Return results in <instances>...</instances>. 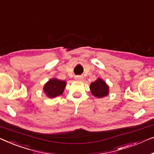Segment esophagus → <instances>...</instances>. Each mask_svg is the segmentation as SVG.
<instances>
[{"label":"esophagus","mask_w":154,"mask_h":154,"mask_svg":"<svg viewBox=\"0 0 154 154\" xmlns=\"http://www.w3.org/2000/svg\"><path fill=\"white\" fill-rule=\"evenodd\" d=\"M75 79L76 80H79V81H82V80H83L84 77L83 76H79V75H78V76H75Z\"/></svg>","instance_id":"1"}]
</instances>
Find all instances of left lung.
Listing matches in <instances>:
<instances>
[{
	"label": "left lung",
	"instance_id": "obj_1",
	"mask_svg": "<svg viewBox=\"0 0 154 154\" xmlns=\"http://www.w3.org/2000/svg\"><path fill=\"white\" fill-rule=\"evenodd\" d=\"M90 90L93 96L98 98H102L109 94V88L103 79L98 77L90 84Z\"/></svg>",
	"mask_w": 154,
	"mask_h": 154
}]
</instances>
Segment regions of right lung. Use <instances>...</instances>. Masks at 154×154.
Listing matches in <instances>:
<instances>
[{
    "label": "right lung",
    "instance_id": "1",
    "mask_svg": "<svg viewBox=\"0 0 154 154\" xmlns=\"http://www.w3.org/2000/svg\"><path fill=\"white\" fill-rule=\"evenodd\" d=\"M66 86V81L58 79L57 78H52L45 84L43 91L48 98H54L63 94Z\"/></svg>",
    "mask_w": 154,
    "mask_h": 154
}]
</instances>
